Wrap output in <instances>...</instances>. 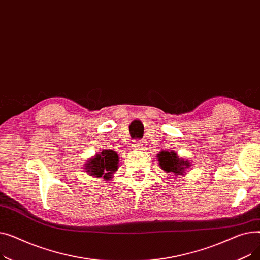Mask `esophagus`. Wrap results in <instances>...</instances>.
<instances>
[{
	"label": "esophagus",
	"mask_w": 260,
	"mask_h": 260,
	"mask_svg": "<svg viewBox=\"0 0 260 260\" xmlns=\"http://www.w3.org/2000/svg\"><path fill=\"white\" fill-rule=\"evenodd\" d=\"M142 145H143L142 140H135V141H134V147H136V148H139V147H141Z\"/></svg>",
	"instance_id": "esophagus-1"
}]
</instances>
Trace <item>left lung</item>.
Here are the masks:
<instances>
[{"mask_svg": "<svg viewBox=\"0 0 260 260\" xmlns=\"http://www.w3.org/2000/svg\"><path fill=\"white\" fill-rule=\"evenodd\" d=\"M159 167L167 173H174L175 175H181L184 173V168L190 167L188 161H184L177 157L174 152H160L158 154Z\"/></svg>", "mask_w": 260, "mask_h": 260, "instance_id": "8db88e82", "label": "left lung"}]
</instances>
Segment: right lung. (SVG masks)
Returning <instances> with one entry per match:
<instances>
[{"mask_svg":"<svg viewBox=\"0 0 260 260\" xmlns=\"http://www.w3.org/2000/svg\"><path fill=\"white\" fill-rule=\"evenodd\" d=\"M118 154L114 151H104L101 154H98L95 158L90 159L86 163V172L94 177H103L104 179L108 180L112 178V174L118 168Z\"/></svg>","mask_w":260,"mask_h":260,"instance_id":"add662e5","label":"right lung"}]
</instances>
